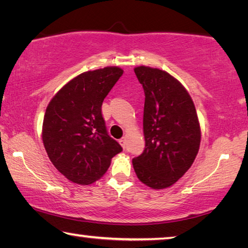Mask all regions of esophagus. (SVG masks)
<instances>
[{
	"instance_id": "1",
	"label": "esophagus",
	"mask_w": 248,
	"mask_h": 248,
	"mask_svg": "<svg viewBox=\"0 0 248 248\" xmlns=\"http://www.w3.org/2000/svg\"><path fill=\"white\" fill-rule=\"evenodd\" d=\"M119 143H120L121 146H123V149H124L125 148V138H123V139H120L119 140Z\"/></svg>"
}]
</instances>
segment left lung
<instances>
[{"label": "left lung", "mask_w": 248, "mask_h": 248, "mask_svg": "<svg viewBox=\"0 0 248 248\" xmlns=\"http://www.w3.org/2000/svg\"><path fill=\"white\" fill-rule=\"evenodd\" d=\"M145 94V149L132 159L140 182L153 189L170 187L190 169L201 130L195 104L178 79L156 68H134Z\"/></svg>", "instance_id": "1"}]
</instances>
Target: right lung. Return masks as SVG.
<instances>
[{
	"instance_id": "add662e5",
	"label": "right lung",
	"mask_w": 248,
	"mask_h": 248,
	"mask_svg": "<svg viewBox=\"0 0 248 248\" xmlns=\"http://www.w3.org/2000/svg\"><path fill=\"white\" fill-rule=\"evenodd\" d=\"M118 66L87 71L71 79L50 100L43 142L54 167L72 183L90 185L123 151L108 136L102 115L104 98L120 78Z\"/></svg>"
}]
</instances>
